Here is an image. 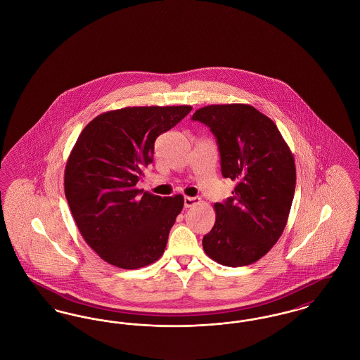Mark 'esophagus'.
<instances>
[{"label":"esophagus","instance_id":"esophagus-1","mask_svg":"<svg viewBox=\"0 0 360 360\" xmlns=\"http://www.w3.org/2000/svg\"><path fill=\"white\" fill-rule=\"evenodd\" d=\"M200 203V198H191V196H186L184 198V207H192L195 205Z\"/></svg>","mask_w":360,"mask_h":360}]
</instances>
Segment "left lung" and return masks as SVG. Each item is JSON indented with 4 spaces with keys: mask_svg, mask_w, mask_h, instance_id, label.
<instances>
[{
    "mask_svg": "<svg viewBox=\"0 0 360 360\" xmlns=\"http://www.w3.org/2000/svg\"><path fill=\"white\" fill-rule=\"evenodd\" d=\"M211 129L233 196L215 203V224L203 237L210 259L226 266L253 264L278 243L294 199V155L276 124L253 105L211 104L193 116Z\"/></svg>",
    "mask_w": 360,
    "mask_h": 360,
    "instance_id": "obj_1",
    "label": "left lung"
}]
</instances>
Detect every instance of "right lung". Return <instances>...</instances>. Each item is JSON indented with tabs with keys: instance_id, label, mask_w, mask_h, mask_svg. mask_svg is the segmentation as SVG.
Masks as SVG:
<instances>
[{
	"instance_id": "1",
	"label": "right lung",
	"mask_w": 360,
	"mask_h": 360,
	"mask_svg": "<svg viewBox=\"0 0 360 360\" xmlns=\"http://www.w3.org/2000/svg\"><path fill=\"white\" fill-rule=\"evenodd\" d=\"M191 105L126 107L96 116L79 134L65 168V196L85 243L108 264L136 269L157 262L184 206L136 188L154 142Z\"/></svg>"
}]
</instances>
